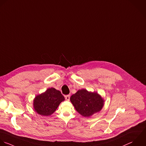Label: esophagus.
<instances>
[{"instance_id": "esophagus-1", "label": "esophagus", "mask_w": 146, "mask_h": 146, "mask_svg": "<svg viewBox=\"0 0 146 146\" xmlns=\"http://www.w3.org/2000/svg\"><path fill=\"white\" fill-rule=\"evenodd\" d=\"M70 95H67V96H65V99H66L67 101H69V100H70Z\"/></svg>"}]
</instances>
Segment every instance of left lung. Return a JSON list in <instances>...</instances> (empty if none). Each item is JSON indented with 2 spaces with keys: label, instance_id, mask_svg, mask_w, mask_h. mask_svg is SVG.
Wrapping results in <instances>:
<instances>
[{
  "label": "left lung",
  "instance_id": "obj_1",
  "mask_svg": "<svg viewBox=\"0 0 146 146\" xmlns=\"http://www.w3.org/2000/svg\"><path fill=\"white\" fill-rule=\"evenodd\" d=\"M70 100L76 111L84 117H90L100 112L105 102L98 93L89 92L85 89L78 90L71 96Z\"/></svg>",
  "mask_w": 146,
  "mask_h": 146
}]
</instances>
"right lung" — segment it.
<instances>
[{
	"label": "right lung",
	"instance_id": "obj_1",
	"mask_svg": "<svg viewBox=\"0 0 146 146\" xmlns=\"http://www.w3.org/2000/svg\"><path fill=\"white\" fill-rule=\"evenodd\" d=\"M65 100L60 91L53 88H48L41 94L37 95L33 101V109L39 115L49 116Z\"/></svg>",
	"mask_w": 146,
	"mask_h": 146
}]
</instances>
